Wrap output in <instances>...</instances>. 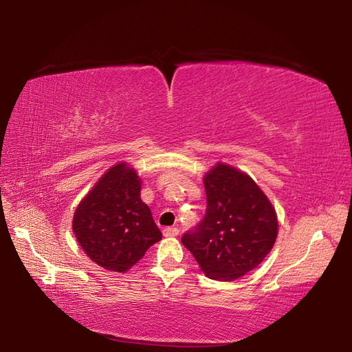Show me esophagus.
Listing matches in <instances>:
<instances>
[{
	"label": "esophagus",
	"mask_w": 352,
	"mask_h": 352,
	"mask_svg": "<svg viewBox=\"0 0 352 352\" xmlns=\"http://www.w3.org/2000/svg\"><path fill=\"white\" fill-rule=\"evenodd\" d=\"M163 235L167 236V238H170V236H177V235H179V230H177L176 228H166V229L163 230Z\"/></svg>",
	"instance_id": "34e87169"
}]
</instances>
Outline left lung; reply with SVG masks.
Listing matches in <instances>:
<instances>
[{
    "label": "left lung",
    "mask_w": 352,
    "mask_h": 352,
    "mask_svg": "<svg viewBox=\"0 0 352 352\" xmlns=\"http://www.w3.org/2000/svg\"><path fill=\"white\" fill-rule=\"evenodd\" d=\"M206 216L182 243L210 279L235 280L265 258L278 236V217L254 180L228 164L204 176Z\"/></svg>",
    "instance_id": "obj_1"
}]
</instances>
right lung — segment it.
<instances>
[{"instance_id":"obj_1","label":"right lung","mask_w":352,"mask_h":352,"mask_svg":"<svg viewBox=\"0 0 352 352\" xmlns=\"http://www.w3.org/2000/svg\"><path fill=\"white\" fill-rule=\"evenodd\" d=\"M73 233L88 257L111 272H126L162 239L141 199V179L126 163L102 175L73 216Z\"/></svg>"}]
</instances>
